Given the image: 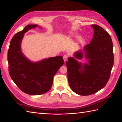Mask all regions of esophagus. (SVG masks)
Listing matches in <instances>:
<instances>
[{
    "mask_svg": "<svg viewBox=\"0 0 122 122\" xmlns=\"http://www.w3.org/2000/svg\"><path fill=\"white\" fill-rule=\"evenodd\" d=\"M68 57V56H67V55H66V54H65V55H64V56H63V60H64V62H66V61L67 60Z\"/></svg>",
    "mask_w": 122,
    "mask_h": 122,
    "instance_id": "esophagus-1",
    "label": "esophagus"
}]
</instances>
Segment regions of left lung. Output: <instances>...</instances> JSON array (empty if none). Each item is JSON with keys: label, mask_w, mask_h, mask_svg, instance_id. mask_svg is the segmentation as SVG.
I'll list each match as a JSON object with an SVG mask.
<instances>
[{"label": "left lung", "mask_w": 122, "mask_h": 122, "mask_svg": "<svg viewBox=\"0 0 122 122\" xmlns=\"http://www.w3.org/2000/svg\"><path fill=\"white\" fill-rule=\"evenodd\" d=\"M94 30L89 44L69 57L66 62L69 84L73 92L81 96L96 93L105 86L114 64L111 37L101 26L92 25ZM85 56L88 63L77 61Z\"/></svg>", "instance_id": "left-lung-1"}]
</instances>
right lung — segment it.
<instances>
[{
	"label": "right lung",
	"instance_id": "1",
	"mask_svg": "<svg viewBox=\"0 0 122 122\" xmlns=\"http://www.w3.org/2000/svg\"><path fill=\"white\" fill-rule=\"evenodd\" d=\"M37 26L28 25L17 33L11 40L8 51L9 72L11 79L21 91L31 95L43 94L49 91L54 76L64 63L62 56L34 62L23 54L21 43L24 34Z\"/></svg>",
	"mask_w": 122,
	"mask_h": 122
}]
</instances>
